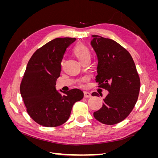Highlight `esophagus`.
Masks as SVG:
<instances>
[{
    "mask_svg": "<svg viewBox=\"0 0 158 158\" xmlns=\"http://www.w3.org/2000/svg\"><path fill=\"white\" fill-rule=\"evenodd\" d=\"M84 96L85 98H89L92 97V95L90 94V93L88 92H84Z\"/></svg>",
    "mask_w": 158,
    "mask_h": 158,
    "instance_id": "esophagus-1",
    "label": "esophagus"
}]
</instances>
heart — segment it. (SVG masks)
Here are the masks:
<instances>
[{
  "label": "heart",
  "instance_id": "1",
  "mask_svg": "<svg viewBox=\"0 0 158 158\" xmlns=\"http://www.w3.org/2000/svg\"><path fill=\"white\" fill-rule=\"evenodd\" d=\"M74 54L75 56L77 57L78 60L81 62V63H83L84 62L90 59V51L88 49V47L82 44H78L76 45L74 49ZM89 80L88 76H84V77L80 81H78V85L79 86L82 87L84 84L83 82H87Z\"/></svg>",
  "mask_w": 158,
  "mask_h": 158
}]
</instances>
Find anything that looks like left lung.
Segmentation results:
<instances>
[{"label": "left lung", "mask_w": 158, "mask_h": 158, "mask_svg": "<svg viewBox=\"0 0 158 158\" xmlns=\"http://www.w3.org/2000/svg\"><path fill=\"white\" fill-rule=\"evenodd\" d=\"M91 44L96 52L98 64L95 81L98 88L109 91L102 107L94 113L105 125H115L132 111L140 92V80L129 52L113 40L93 35ZM93 96H99L97 92Z\"/></svg>", "instance_id": "left-lung-1"}]
</instances>
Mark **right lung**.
Returning <instances> with one entry per match:
<instances>
[{"label": "right lung", "mask_w": 158, "mask_h": 158, "mask_svg": "<svg viewBox=\"0 0 158 158\" xmlns=\"http://www.w3.org/2000/svg\"><path fill=\"white\" fill-rule=\"evenodd\" d=\"M76 40L59 37L51 40L38 49L27 64L20 94L27 113L40 125L56 127L63 125L69 119L74 104L84 97L79 89H70L63 95L55 89L64 55Z\"/></svg>", "instance_id": "1"}]
</instances>
